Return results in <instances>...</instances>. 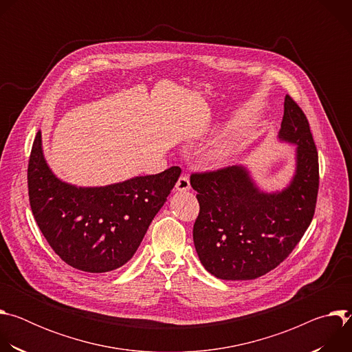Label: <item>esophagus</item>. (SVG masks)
<instances>
[{"instance_id": "obj_1", "label": "esophagus", "mask_w": 352, "mask_h": 352, "mask_svg": "<svg viewBox=\"0 0 352 352\" xmlns=\"http://www.w3.org/2000/svg\"><path fill=\"white\" fill-rule=\"evenodd\" d=\"M175 189L179 192H186L190 189V182L186 175H181L175 184Z\"/></svg>"}]
</instances>
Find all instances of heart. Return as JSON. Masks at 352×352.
Segmentation results:
<instances>
[{"mask_svg": "<svg viewBox=\"0 0 352 352\" xmlns=\"http://www.w3.org/2000/svg\"><path fill=\"white\" fill-rule=\"evenodd\" d=\"M228 155H230V147H228V144H226V143H221V144H219L213 152H212V160L214 162V163H224L226 162V159L228 157Z\"/></svg>", "mask_w": 352, "mask_h": 352, "instance_id": "obj_1", "label": "heart"}]
</instances>
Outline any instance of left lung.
<instances>
[{
  "mask_svg": "<svg viewBox=\"0 0 352 352\" xmlns=\"http://www.w3.org/2000/svg\"><path fill=\"white\" fill-rule=\"evenodd\" d=\"M278 138L296 144V171L281 192H261L241 166L190 175L199 202L193 243L200 262L217 278L254 280L276 269L314 219L318 150L307 116L288 94Z\"/></svg>",
  "mask_w": 352,
  "mask_h": 352,
  "instance_id": "obj_1",
  "label": "left lung"
}]
</instances>
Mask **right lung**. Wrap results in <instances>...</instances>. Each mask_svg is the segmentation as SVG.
Returning <instances> with one entry per match:
<instances>
[{"label": "right lung", "mask_w": 352, "mask_h": 352, "mask_svg": "<svg viewBox=\"0 0 352 352\" xmlns=\"http://www.w3.org/2000/svg\"><path fill=\"white\" fill-rule=\"evenodd\" d=\"M181 168L100 188H78L48 168L37 132L28 166L34 220L54 252L69 266L106 273L136 252L150 223L166 204Z\"/></svg>", "instance_id": "1"}]
</instances>
